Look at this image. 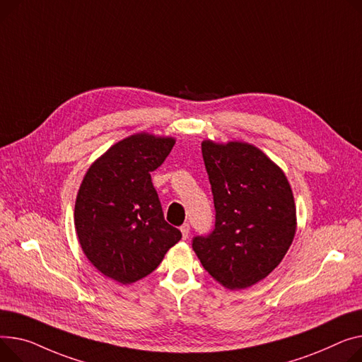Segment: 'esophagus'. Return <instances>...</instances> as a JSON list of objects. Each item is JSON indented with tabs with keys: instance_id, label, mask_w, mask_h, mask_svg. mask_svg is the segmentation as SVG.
Instances as JSON below:
<instances>
[{
	"instance_id": "esophagus-1",
	"label": "esophagus",
	"mask_w": 362,
	"mask_h": 362,
	"mask_svg": "<svg viewBox=\"0 0 362 362\" xmlns=\"http://www.w3.org/2000/svg\"><path fill=\"white\" fill-rule=\"evenodd\" d=\"M189 230H190V227H189V224L186 223V224H183L182 227H180V231H182V235H183V238L186 240L187 238V235H189Z\"/></svg>"
}]
</instances>
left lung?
I'll use <instances>...</instances> for the list:
<instances>
[{"label": "left lung", "mask_w": 362, "mask_h": 362, "mask_svg": "<svg viewBox=\"0 0 362 362\" xmlns=\"http://www.w3.org/2000/svg\"><path fill=\"white\" fill-rule=\"evenodd\" d=\"M215 226L192 240L205 271L230 290L267 278L290 249L296 204L284 172L246 142H202Z\"/></svg>", "instance_id": "8db88e82"}]
</instances>
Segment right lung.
Wrapping results in <instances>:
<instances>
[{"label": "right lung", "instance_id": "add662e5", "mask_svg": "<svg viewBox=\"0 0 362 362\" xmlns=\"http://www.w3.org/2000/svg\"><path fill=\"white\" fill-rule=\"evenodd\" d=\"M175 142L146 132L131 135L95 160L80 186L74 224L81 249L98 271L120 284L151 274L182 238L164 220L151 182Z\"/></svg>", "mask_w": 362, "mask_h": 362}]
</instances>
